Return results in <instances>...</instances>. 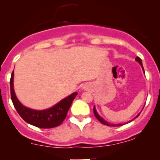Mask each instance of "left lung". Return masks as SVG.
Masks as SVG:
<instances>
[{"label": "left lung", "mask_w": 160, "mask_h": 160, "mask_svg": "<svg viewBox=\"0 0 160 160\" xmlns=\"http://www.w3.org/2000/svg\"><path fill=\"white\" fill-rule=\"evenodd\" d=\"M135 61L138 62L139 64H140L141 66V68H142L143 71H144V67H143L142 62H141V58H139V57H136V58H135ZM93 111H94V114H95V117H96V118L98 119V120L99 121H100V122H102V123H103L104 125H107V126H122V125H123V124H113V123H110V122H107V121H106L105 120H104V119L102 118V117H101V116L98 114V112H97V111H96V109H95V106H94V108H93ZM140 113H139L138 114V115L136 116V117H135V118L132 119V120H135V118H137V117H138L139 115H140ZM132 120H130V121H128V122H132Z\"/></svg>", "instance_id": "8db88e82"}]
</instances>
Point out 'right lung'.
<instances>
[{"instance_id": "obj_1", "label": "right lung", "mask_w": 160, "mask_h": 160, "mask_svg": "<svg viewBox=\"0 0 160 160\" xmlns=\"http://www.w3.org/2000/svg\"><path fill=\"white\" fill-rule=\"evenodd\" d=\"M14 71L11 74V99L16 111L28 123L38 128H50L59 126L67 116L70 107L78 92H74L63 98L52 107L45 110H34L24 106L16 97L13 87Z\"/></svg>"}]
</instances>
